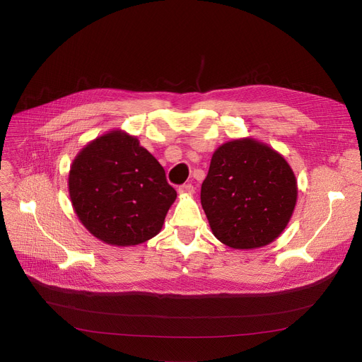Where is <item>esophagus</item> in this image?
<instances>
[{
	"mask_svg": "<svg viewBox=\"0 0 362 362\" xmlns=\"http://www.w3.org/2000/svg\"><path fill=\"white\" fill-rule=\"evenodd\" d=\"M194 192H195V187L191 183L179 186V194L180 195H192Z\"/></svg>",
	"mask_w": 362,
	"mask_h": 362,
	"instance_id": "1",
	"label": "esophagus"
}]
</instances>
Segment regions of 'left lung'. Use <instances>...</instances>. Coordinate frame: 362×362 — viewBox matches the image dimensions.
Wrapping results in <instances>:
<instances>
[{
    "label": "left lung",
    "mask_w": 362,
    "mask_h": 362,
    "mask_svg": "<svg viewBox=\"0 0 362 362\" xmlns=\"http://www.w3.org/2000/svg\"><path fill=\"white\" fill-rule=\"evenodd\" d=\"M296 198L289 163L254 138L220 145L201 186L213 235L233 250H255L276 240L286 229Z\"/></svg>",
    "instance_id": "8db88e82"
}]
</instances>
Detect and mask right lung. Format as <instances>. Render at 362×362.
<instances>
[{"label": "right lung", "mask_w": 362, "mask_h": 362, "mask_svg": "<svg viewBox=\"0 0 362 362\" xmlns=\"http://www.w3.org/2000/svg\"><path fill=\"white\" fill-rule=\"evenodd\" d=\"M69 195L85 229L116 246L139 245L158 235L177 197L156 157L120 129L90 141L76 156Z\"/></svg>", "instance_id": "obj_1"}]
</instances>
